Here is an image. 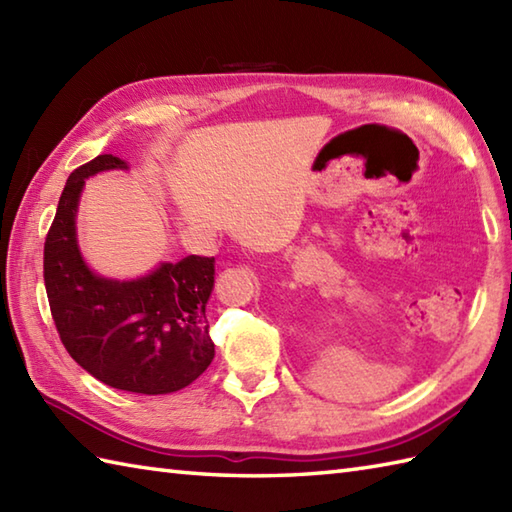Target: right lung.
<instances>
[{
    "label": "right lung",
    "instance_id": "add662e5",
    "mask_svg": "<svg viewBox=\"0 0 512 512\" xmlns=\"http://www.w3.org/2000/svg\"><path fill=\"white\" fill-rule=\"evenodd\" d=\"M127 169L112 154L70 173L43 246V281L65 350L101 383L134 394H171L191 385L215 356L206 301L215 257L162 262L138 279L103 277L85 262L76 237L85 180Z\"/></svg>",
    "mask_w": 512,
    "mask_h": 512
}]
</instances>
